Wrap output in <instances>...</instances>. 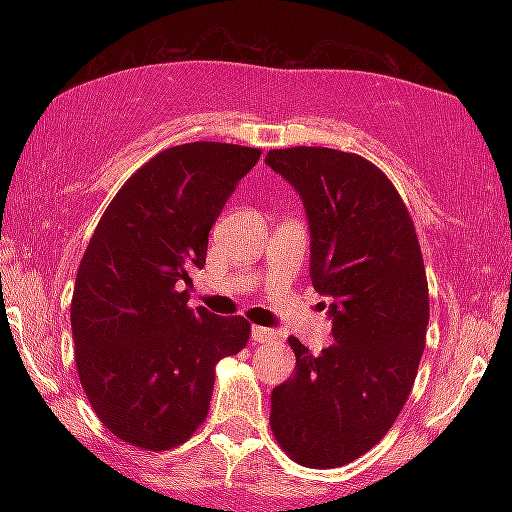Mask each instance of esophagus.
Masks as SVG:
<instances>
[{
    "label": "esophagus",
    "mask_w": 512,
    "mask_h": 512,
    "mask_svg": "<svg viewBox=\"0 0 512 512\" xmlns=\"http://www.w3.org/2000/svg\"><path fill=\"white\" fill-rule=\"evenodd\" d=\"M250 339L257 341V343H273L277 339V332L271 327L253 325V329H250Z\"/></svg>",
    "instance_id": "obj_1"
}]
</instances>
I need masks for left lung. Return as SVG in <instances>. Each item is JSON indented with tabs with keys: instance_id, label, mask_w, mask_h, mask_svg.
Wrapping results in <instances>:
<instances>
[{
	"instance_id": "1",
	"label": "left lung",
	"mask_w": 512,
	"mask_h": 512,
	"mask_svg": "<svg viewBox=\"0 0 512 512\" xmlns=\"http://www.w3.org/2000/svg\"><path fill=\"white\" fill-rule=\"evenodd\" d=\"M266 164L296 189L309 223V275L329 300L334 343L271 393V429L293 461L352 463L393 427L418 375L429 291L418 237L386 173L357 153L293 146Z\"/></svg>"
}]
</instances>
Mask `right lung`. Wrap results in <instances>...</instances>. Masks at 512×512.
<instances>
[{"instance_id":"right-lung-1","label":"right lung","mask_w":512,"mask_h":512,"mask_svg":"<svg viewBox=\"0 0 512 512\" xmlns=\"http://www.w3.org/2000/svg\"><path fill=\"white\" fill-rule=\"evenodd\" d=\"M259 149L171 146L112 198L76 273V368L97 418L124 443L162 452L210 411L214 366L248 343L250 323L189 309V271Z\"/></svg>"}]
</instances>
